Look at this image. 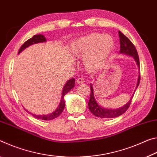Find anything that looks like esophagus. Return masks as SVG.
Returning <instances> with one entry per match:
<instances>
[{"label":"esophagus","instance_id":"34e87169","mask_svg":"<svg viewBox=\"0 0 157 157\" xmlns=\"http://www.w3.org/2000/svg\"><path fill=\"white\" fill-rule=\"evenodd\" d=\"M76 81L78 83H83L85 81V79L83 78V77H78V78H77Z\"/></svg>","mask_w":157,"mask_h":157}]
</instances>
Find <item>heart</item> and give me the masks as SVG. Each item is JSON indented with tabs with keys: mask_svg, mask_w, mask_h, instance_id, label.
I'll use <instances>...</instances> for the list:
<instances>
[{
	"mask_svg": "<svg viewBox=\"0 0 157 157\" xmlns=\"http://www.w3.org/2000/svg\"><path fill=\"white\" fill-rule=\"evenodd\" d=\"M113 46V41L109 36L93 33L77 40L74 44L73 52L85 58L90 67L97 69L104 63Z\"/></svg>",
	"mask_w": 157,
	"mask_h": 157,
	"instance_id": "obj_1",
	"label": "heart"
}]
</instances>
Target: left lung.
I'll return each instance as SVG.
<instances>
[{"mask_svg": "<svg viewBox=\"0 0 157 157\" xmlns=\"http://www.w3.org/2000/svg\"><path fill=\"white\" fill-rule=\"evenodd\" d=\"M119 33L120 37V52L121 53H125V54L129 55L134 58V60L136 62L138 67L140 69V62H139V58H138V52L135 46L133 44V43L131 42L130 40L127 37L122 33L120 31L118 32ZM140 75L139 71V75H138V79L137 82V89L138 85L140 83ZM133 97L130 99L129 101L127 103V104L124 105V106L122 108H120L118 109H104L101 106H99L97 104L95 99H94V92H93V88H92V85L90 84V100L88 102V107L90 112L92 114L95 115L97 117H102V118H114L117 117L120 115H122L123 113L127 111V109H129L131 103H132V100L133 99Z\"/></svg>", "mask_w": 157, "mask_h": 157, "instance_id": "obj_1", "label": "left lung"}]
</instances>
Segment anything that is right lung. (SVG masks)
I'll return each mask as SVG.
<instances>
[{
    "label": "right lung",
    "instance_id": "obj_1",
    "mask_svg": "<svg viewBox=\"0 0 157 157\" xmlns=\"http://www.w3.org/2000/svg\"><path fill=\"white\" fill-rule=\"evenodd\" d=\"M46 38L44 35H34L33 37L30 38V39L28 40L26 42H25L24 43L21 48H19V53H20L23 50H24L25 48H27L29 47V46L34 44H37V43H40V42H46ZM74 85H75V79L74 78H71L67 82V83L65 85L64 88L63 89V92H62V97H61V100H60V103L59 104L58 107L56 109L54 112H53L52 113H51L49 115H37L35 114H32L33 117H35L37 119H40V120H53L58 117L59 115L61 114V113L63 111L64 108H65V99H64V97H65V94L67 93L69 91H70L71 89H72L74 87ZM30 113V112H29Z\"/></svg>",
    "mask_w": 157,
    "mask_h": 157
}]
</instances>
